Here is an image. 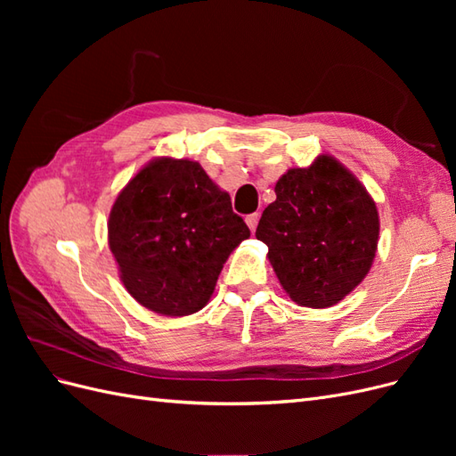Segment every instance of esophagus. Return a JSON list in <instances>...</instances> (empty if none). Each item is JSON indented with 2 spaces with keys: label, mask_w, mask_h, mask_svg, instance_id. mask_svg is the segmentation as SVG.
Listing matches in <instances>:
<instances>
[{
  "label": "esophagus",
  "mask_w": 456,
  "mask_h": 456,
  "mask_svg": "<svg viewBox=\"0 0 456 456\" xmlns=\"http://www.w3.org/2000/svg\"><path fill=\"white\" fill-rule=\"evenodd\" d=\"M245 223H247V226L251 228V232H255V228H256V224H258V213L247 215V216H245Z\"/></svg>",
  "instance_id": "34e87169"
}]
</instances>
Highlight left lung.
<instances>
[{"label":"left lung","instance_id":"left-lung-1","mask_svg":"<svg viewBox=\"0 0 456 456\" xmlns=\"http://www.w3.org/2000/svg\"><path fill=\"white\" fill-rule=\"evenodd\" d=\"M275 275L297 305L327 308L363 281L379 243V211L363 184L330 156L289 169L260 216Z\"/></svg>","mask_w":456,"mask_h":456}]
</instances>
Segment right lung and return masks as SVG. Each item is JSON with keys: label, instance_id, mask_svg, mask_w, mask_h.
<instances>
[{"label": "right lung", "instance_id": "right-lung-1", "mask_svg": "<svg viewBox=\"0 0 456 456\" xmlns=\"http://www.w3.org/2000/svg\"><path fill=\"white\" fill-rule=\"evenodd\" d=\"M251 236L201 165L150 161L110 211L108 245L131 297L161 315H188L209 302L228 255Z\"/></svg>", "mask_w": 456, "mask_h": 456}]
</instances>
